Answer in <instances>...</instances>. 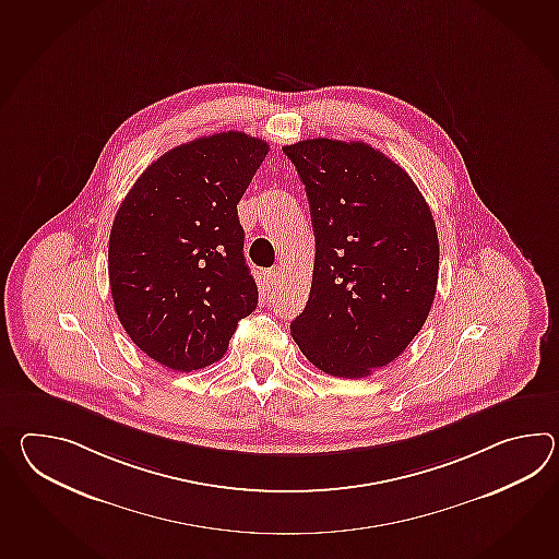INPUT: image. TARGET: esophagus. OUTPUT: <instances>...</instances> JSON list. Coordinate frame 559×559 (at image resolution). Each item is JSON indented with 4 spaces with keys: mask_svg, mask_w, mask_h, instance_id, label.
Listing matches in <instances>:
<instances>
[{
    "mask_svg": "<svg viewBox=\"0 0 559 559\" xmlns=\"http://www.w3.org/2000/svg\"><path fill=\"white\" fill-rule=\"evenodd\" d=\"M281 278H283L281 269H273V271H269V274H266V283H269V288H276V286L281 285Z\"/></svg>",
    "mask_w": 559,
    "mask_h": 559,
    "instance_id": "obj_1",
    "label": "esophagus"
}]
</instances>
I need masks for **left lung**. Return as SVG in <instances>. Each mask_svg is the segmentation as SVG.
Returning <instances> with one entry per match:
<instances>
[{"label":"left lung","mask_w":559,"mask_h":559,"mask_svg":"<svg viewBox=\"0 0 559 559\" xmlns=\"http://www.w3.org/2000/svg\"><path fill=\"white\" fill-rule=\"evenodd\" d=\"M309 199L314 269L290 323L323 372L360 379L409 347L439 274L433 214L399 164L365 142L312 138L283 148Z\"/></svg>","instance_id":"left-lung-1"}]
</instances>
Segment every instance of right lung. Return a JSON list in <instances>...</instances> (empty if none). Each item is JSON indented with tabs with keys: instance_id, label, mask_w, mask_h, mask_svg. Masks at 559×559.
I'll return each mask as SVG.
<instances>
[{
	"instance_id": "obj_1",
	"label": "right lung",
	"mask_w": 559,
	"mask_h": 559,
	"mask_svg": "<svg viewBox=\"0 0 559 559\" xmlns=\"http://www.w3.org/2000/svg\"><path fill=\"white\" fill-rule=\"evenodd\" d=\"M269 154L245 132L197 138L162 154L116 212L108 273L128 336L173 371L223 359L257 309L236 204Z\"/></svg>"
}]
</instances>
